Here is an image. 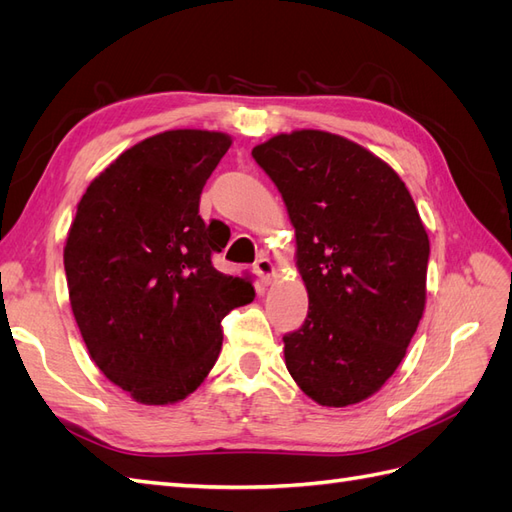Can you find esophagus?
Instances as JSON below:
<instances>
[{
	"label": "esophagus",
	"mask_w": 512,
	"mask_h": 512,
	"mask_svg": "<svg viewBox=\"0 0 512 512\" xmlns=\"http://www.w3.org/2000/svg\"><path fill=\"white\" fill-rule=\"evenodd\" d=\"M254 271L256 275L262 280V284H271V280L275 277V265L269 260V258H260L256 260L254 265Z\"/></svg>",
	"instance_id": "34e87169"
}]
</instances>
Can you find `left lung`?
<instances>
[{
  "instance_id": "left-lung-1",
  "label": "left lung",
  "mask_w": 512,
  "mask_h": 512,
  "mask_svg": "<svg viewBox=\"0 0 512 512\" xmlns=\"http://www.w3.org/2000/svg\"><path fill=\"white\" fill-rule=\"evenodd\" d=\"M252 156L284 198L309 297L284 335L286 367L316 404H359L395 374L425 312L421 215L389 164L339 134H277Z\"/></svg>"
}]
</instances>
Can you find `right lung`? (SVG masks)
I'll return each instance as SVG.
<instances>
[{"label": "right lung", "instance_id": "right-lung-1", "mask_svg": "<svg viewBox=\"0 0 512 512\" xmlns=\"http://www.w3.org/2000/svg\"><path fill=\"white\" fill-rule=\"evenodd\" d=\"M232 145L224 132L166 130L89 183L64 247L70 305L91 361L138 404L194 393L222 350V318L252 303L250 277L220 273L226 237L198 215Z\"/></svg>", "mask_w": 512, "mask_h": 512}]
</instances>
